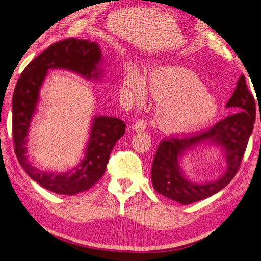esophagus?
Masks as SVG:
<instances>
[{
  "label": "esophagus",
  "mask_w": 261,
  "mask_h": 261,
  "mask_svg": "<svg viewBox=\"0 0 261 261\" xmlns=\"http://www.w3.org/2000/svg\"><path fill=\"white\" fill-rule=\"evenodd\" d=\"M147 128V122L143 119H139L138 121H136L135 124H133V130L135 131H142Z\"/></svg>",
  "instance_id": "esophagus-1"
}]
</instances>
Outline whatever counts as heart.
Here are the masks:
<instances>
[{"label": "heart", "instance_id": "obj_1", "mask_svg": "<svg viewBox=\"0 0 261 261\" xmlns=\"http://www.w3.org/2000/svg\"><path fill=\"white\" fill-rule=\"evenodd\" d=\"M124 84L137 101L145 98V82L136 70H128ZM150 94L158 102L155 121L169 133L188 132L209 123L218 113V103L195 72L184 66H162L147 79Z\"/></svg>", "mask_w": 261, "mask_h": 261}]
</instances>
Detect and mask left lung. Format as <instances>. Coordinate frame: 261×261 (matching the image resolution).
<instances>
[{"mask_svg": "<svg viewBox=\"0 0 261 261\" xmlns=\"http://www.w3.org/2000/svg\"><path fill=\"white\" fill-rule=\"evenodd\" d=\"M227 107L233 108L237 112L207 130L189 135L178 133L177 136L165 138L159 143L151 171V180L156 191L174 201L189 204L215 195L233 179L240 168L256 120V102L247 88L245 75L239 77ZM209 141L225 149L228 165L226 173L214 183L192 184L180 172L178 156L185 149Z\"/></svg>", "mask_w": 261, "mask_h": 261, "instance_id": "1", "label": "left lung"}]
</instances>
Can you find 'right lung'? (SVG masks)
<instances>
[{"instance_id":"obj_1","label":"right lung","mask_w":261,"mask_h":261,"mask_svg":"<svg viewBox=\"0 0 261 261\" xmlns=\"http://www.w3.org/2000/svg\"><path fill=\"white\" fill-rule=\"evenodd\" d=\"M101 52L95 42L69 38L51 44L30 62L16 82L12 100V132L20 165L35 182L59 195L88 190L106 172L111 151L124 135L125 123L111 117L94 118L90 140L81 165L64 173L42 172L30 163L25 138L39 99V90L48 69H69L88 79L96 77Z\"/></svg>"}]
</instances>
